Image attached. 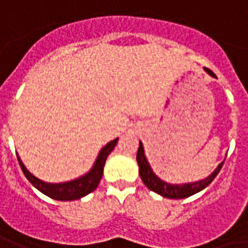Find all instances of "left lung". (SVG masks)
<instances>
[{
	"mask_svg": "<svg viewBox=\"0 0 248 248\" xmlns=\"http://www.w3.org/2000/svg\"><path fill=\"white\" fill-rule=\"evenodd\" d=\"M204 71L211 75L212 78H216L214 72L208 68H204ZM137 162H138V168H140V176L141 180L143 181V184L148 186L149 189L153 190L155 193H158L162 197H168V199H185L189 197L192 195H195L197 192H200L204 188H207L214 178L217 176V173L220 172L221 166L224 164V161L220 162L217 168L215 169L214 172L209 174L208 177L197 180V181H192V183H183V184H170L166 183L162 178L158 177L154 173L153 168L149 164L146 154H145V149H143V143L140 141V148H138V153H137Z\"/></svg>",
	"mask_w": 248,
	"mask_h": 248,
	"instance_id": "8db88e82",
	"label": "left lung"
}]
</instances>
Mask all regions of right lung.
I'll return each instance as SVG.
<instances>
[{
  "instance_id": "obj_1",
  "label": "right lung",
  "mask_w": 248,
  "mask_h": 248,
  "mask_svg": "<svg viewBox=\"0 0 248 248\" xmlns=\"http://www.w3.org/2000/svg\"><path fill=\"white\" fill-rule=\"evenodd\" d=\"M117 142H118V138L112 140V141L106 143L103 148L100 149L94 165L91 166V169L87 173L79 176L78 178L70 180V181H64V183H46V181H43L41 178L36 177L33 173L28 170L27 166L24 165V162L20 158V155H17V158H18V162H20V166H21L25 177L29 180V183L33 185L36 189H39L41 193H44L46 196L51 197L53 200L72 202V200H78V199L87 196L88 193H91L93 190L96 189L100 178L103 176V169H105L107 157L114 150Z\"/></svg>"
}]
</instances>
